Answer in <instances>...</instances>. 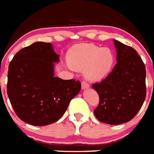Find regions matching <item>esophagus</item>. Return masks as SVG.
<instances>
[{
    "instance_id": "obj_1",
    "label": "esophagus",
    "mask_w": 154,
    "mask_h": 154,
    "mask_svg": "<svg viewBox=\"0 0 154 154\" xmlns=\"http://www.w3.org/2000/svg\"><path fill=\"white\" fill-rule=\"evenodd\" d=\"M81 85H82V88H83V89H87V88H88V87H90L89 83H87V81H84V80L82 82Z\"/></svg>"
}]
</instances>
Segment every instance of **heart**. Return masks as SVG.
<instances>
[{
  "mask_svg": "<svg viewBox=\"0 0 154 154\" xmlns=\"http://www.w3.org/2000/svg\"><path fill=\"white\" fill-rule=\"evenodd\" d=\"M71 67L79 70L85 68V76L92 81L99 80L106 75L114 64V55L111 49L94 44H81L68 53Z\"/></svg>",
  "mask_w": 154,
  "mask_h": 154,
  "instance_id": "obj_1",
  "label": "heart"
}]
</instances>
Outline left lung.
<instances>
[{
  "label": "left lung",
  "instance_id": "1",
  "mask_svg": "<svg viewBox=\"0 0 154 154\" xmlns=\"http://www.w3.org/2000/svg\"><path fill=\"white\" fill-rule=\"evenodd\" d=\"M117 63L111 72L92 87L99 96L94 114L110 125L125 123L134 119L146 96V66L132 47L114 40Z\"/></svg>",
  "mask_w": 154,
  "mask_h": 154
}]
</instances>
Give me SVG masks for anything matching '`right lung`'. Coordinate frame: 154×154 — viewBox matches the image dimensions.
I'll return each mask as SVG.
<instances>
[{"label":"right lung","instance_id":"1","mask_svg":"<svg viewBox=\"0 0 154 154\" xmlns=\"http://www.w3.org/2000/svg\"><path fill=\"white\" fill-rule=\"evenodd\" d=\"M59 56L50 43L35 42L11 60L7 94L16 114L24 122L37 126L56 122L80 91V81L54 76Z\"/></svg>","mask_w":154,"mask_h":154}]
</instances>
